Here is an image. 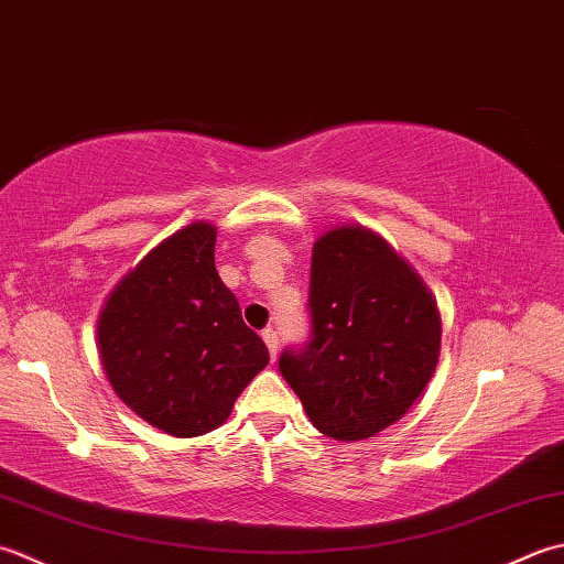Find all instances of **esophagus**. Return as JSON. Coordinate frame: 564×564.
Segmentation results:
<instances>
[{
  "label": "esophagus",
  "mask_w": 564,
  "mask_h": 564,
  "mask_svg": "<svg viewBox=\"0 0 564 564\" xmlns=\"http://www.w3.org/2000/svg\"><path fill=\"white\" fill-rule=\"evenodd\" d=\"M262 340H265V346H268V350H270V358L274 360L278 358V330H274L272 326H268V328H262Z\"/></svg>",
  "instance_id": "esophagus-1"
}]
</instances>
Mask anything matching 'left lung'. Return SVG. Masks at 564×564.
I'll return each instance as SVG.
<instances>
[{
  "label": "left lung",
  "instance_id": "1",
  "mask_svg": "<svg viewBox=\"0 0 564 564\" xmlns=\"http://www.w3.org/2000/svg\"><path fill=\"white\" fill-rule=\"evenodd\" d=\"M312 333L284 348L280 372L314 426L336 441L392 426L431 382L441 350L433 296L382 238L360 226L314 243Z\"/></svg>",
  "mask_w": 564,
  "mask_h": 564
}]
</instances>
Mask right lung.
Here are the masks:
<instances>
[{"label": "right lung", "instance_id": "1", "mask_svg": "<svg viewBox=\"0 0 564 564\" xmlns=\"http://www.w3.org/2000/svg\"><path fill=\"white\" fill-rule=\"evenodd\" d=\"M216 228L189 224L126 274L99 316L105 372L138 416L177 438L221 426L270 362L214 265Z\"/></svg>", "mask_w": 564, "mask_h": 564}]
</instances>
